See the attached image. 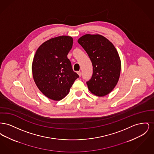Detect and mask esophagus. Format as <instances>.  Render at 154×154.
I'll return each mask as SVG.
<instances>
[{"label":"esophagus","instance_id":"1","mask_svg":"<svg viewBox=\"0 0 154 154\" xmlns=\"http://www.w3.org/2000/svg\"><path fill=\"white\" fill-rule=\"evenodd\" d=\"M77 73H78V74H79V76H80V77H81V72L80 71H79V72H77Z\"/></svg>","mask_w":154,"mask_h":154}]
</instances>
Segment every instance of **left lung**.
Masks as SVG:
<instances>
[{"mask_svg": "<svg viewBox=\"0 0 154 154\" xmlns=\"http://www.w3.org/2000/svg\"><path fill=\"white\" fill-rule=\"evenodd\" d=\"M78 43L88 54L93 66L91 79L87 82L89 91L97 96L110 93L117 84L121 63L114 45L100 35H85Z\"/></svg>", "mask_w": 154, "mask_h": 154, "instance_id": "obj_1", "label": "left lung"}]
</instances>
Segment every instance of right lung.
Segmentation results:
<instances>
[{
  "label": "right lung",
  "instance_id": "obj_1",
  "mask_svg": "<svg viewBox=\"0 0 154 154\" xmlns=\"http://www.w3.org/2000/svg\"><path fill=\"white\" fill-rule=\"evenodd\" d=\"M73 43L72 37L52 38L38 48L34 56L32 66L34 81L39 90L52 100L63 99L79 77L67 58Z\"/></svg>",
  "mask_w": 154,
  "mask_h": 154
}]
</instances>
